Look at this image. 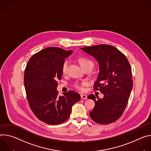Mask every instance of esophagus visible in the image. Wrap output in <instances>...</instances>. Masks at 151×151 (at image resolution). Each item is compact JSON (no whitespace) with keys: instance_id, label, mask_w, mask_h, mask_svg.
Instances as JSON below:
<instances>
[{"instance_id":"1","label":"esophagus","mask_w":151,"mask_h":151,"mask_svg":"<svg viewBox=\"0 0 151 151\" xmlns=\"http://www.w3.org/2000/svg\"><path fill=\"white\" fill-rule=\"evenodd\" d=\"M80 96H81V99H87V95H86L85 94H81Z\"/></svg>"}]
</instances>
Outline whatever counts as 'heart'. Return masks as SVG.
I'll return each mask as SVG.
<instances>
[{
	"label": "heart",
	"instance_id": "b5f03b06",
	"mask_svg": "<svg viewBox=\"0 0 151 151\" xmlns=\"http://www.w3.org/2000/svg\"><path fill=\"white\" fill-rule=\"evenodd\" d=\"M78 62L83 70H85L86 68H87L88 66L90 65H93L92 61L86 57H80L78 59ZM67 68H68V62H67V61H64L61 67L62 73L63 74H65L66 72ZM86 85L87 84L86 83H76V84L74 85V87L77 89L82 91H83V89H84V86H86Z\"/></svg>",
	"mask_w": 151,
	"mask_h": 151
}]
</instances>
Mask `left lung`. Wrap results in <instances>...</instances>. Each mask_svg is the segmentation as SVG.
<instances>
[{"mask_svg":"<svg viewBox=\"0 0 151 151\" xmlns=\"http://www.w3.org/2000/svg\"><path fill=\"white\" fill-rule=\"evenodd\" d=\"M94 57L99 66V72L94 83V90L104 94L101 99L93 94L88 98L95 101L89 114L99 124H109L118 120L127 105L132 88L131 68L127 57L116 47L106 44L80 48Z\"/></svg>","mask_w":151,"mask_h":151,"instance_id":"obj_1","label":"left lung"}]
</instances>
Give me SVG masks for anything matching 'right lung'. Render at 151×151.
I'll use <instances>...</instances> for the list:
<instances>
[{
  "instance_id": "1",
  "label": "right lung",
  "mask_w": 151,
  "mask_h": 151,
  "mask_svg": "<svg viewBox=\"0 0 151 151\" xmlns=\"http://www.w3.org/2000/svg\"><path fill=\"white\" fill-rule=\"evenodd\" d=\"M73 53L58 47H47L33 55L24 71V85L29 105L34 114L49 125L66 121L80 95L70 91L59 96L58 80L62 76L65 59Z\"/></svg>"
}]
</instances>
